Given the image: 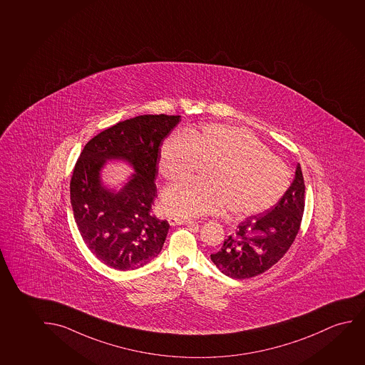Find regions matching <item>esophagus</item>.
I'll use <instances>...</instances> for the list:
<instances>
[{"label": "esophagus", "instance_id": "34e87169", "mask_svg": "<svg viewBox=\"0 0 365 365\" xmlns=\"http://www.w3.org/2000/svg\"><path fill=\"white\" fill-rule=\"evenodd\" d=\"M168 221H169V224L171 226L190 225V224L194 222V221L190 220V219H185V217H175V216H170Z\"/></svg>", "mask_w": 365, "mask_h": 365}]
</instances>
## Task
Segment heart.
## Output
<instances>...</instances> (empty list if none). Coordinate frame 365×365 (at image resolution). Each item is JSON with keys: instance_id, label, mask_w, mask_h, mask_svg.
I'll return each mask as SVG.
<instances>
[{"instance_id": "1", "label": "heart", "mask_w": 365, "mask_h": 365, "mask_svg": "<svg viewBox=\"0 0 365 365\" xmlns=\"http://www.w3.org/2000/svg\"><path fill=\"white\" fill-rule=\"evenodd\" d=\"M210 164L206 181L185 180L164 191L161 206L168 214L192 217L229 209L235 217L257 215L275 205L290 185L287 164L242 128L219 123L189 128L161 148L159 171L168 181Z\"/></svg>"}]
</instances>
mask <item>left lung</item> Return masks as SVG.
I'll list each match as a JSON object with an SVG mask.
<instances>
[{"label":"left lung","instance_id":"8db88e82","mask_svg":"<svg viewBox=\"0 0 365 365\" xmlns=\"http://www.w3.org/2000/svg\"><path fill=\"white\" fill-rule=\"evenodd\" d=\"M303 173L297 165L295 178L282 199L260 215H252L237 225L225 239L211 262L232 279H249L269 270L292 247L304 214Z\"/></svg>","mask_w":365,"mask_h":365}]
</instances>
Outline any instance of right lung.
Returning <instances> with one entry per match:
<instances>
[{
	"label": "right lung",
	"instance_id": "1",
	"mask_svg": "<svg viewBox=\"0 0 365 365\" xmlns=\"http://www.w3.org/2000/svg\"><path fill=\"white\" fill-rule=\"evenodd\" d=\"M181 116L141 115L103 130L85 145L70 182L72 210L90 252L105 265L134 270L159 255L169 222L151 214L161 145ZM130 164L135 174L118 191L103 185L108 160Z\"/></svg>",
	"mask_w": 365,
	"mask_h": 365
}]
</instances>
